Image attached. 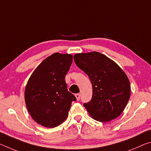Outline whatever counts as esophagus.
Listing matches in <instances>:
<instances>
[{"instance_id":"34e87169","label":"esophagus","mask_w":151,"mask_h":151,"mask_svg":"<svg viewBox=\"0 0 151 151\" xmlns=\"http://www.w3.org/2000/svg\"><path fill=\"white\" fill-rule=\"evenodd\" d=\"M75 97H76V100L77 101H79L80 100V97H81V95H80V94H75Z\"/></svg>"}]
</instances>
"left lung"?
Masks as SVG:
<instances>
[{"instance_id":"left-lung-1","label":"left lung","mask_w":151,"mask_h":151,"mask_svg":"<svg viewBox=\"0 0 151 151\" xmlns=\"http://www.w3.org/2000/svg\"><path fill=\"white\" fill-rule=\"evenodd\" d=\"M76 65L88 76L93 96L84 104L96 121L109 122L120 116L131 96V86L125 73L117 64L98 52L74 55Z\"/></svg>"}]
</instances>
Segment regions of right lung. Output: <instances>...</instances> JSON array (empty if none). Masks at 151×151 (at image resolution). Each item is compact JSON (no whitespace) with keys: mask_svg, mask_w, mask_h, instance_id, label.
Masks as SVG:
<instances>
[{"mask_svg":"<svg viewBox=\"0 0 151 151\" xmlns=\"http://www.w3.org/2000/svg\"><path fill=\"white\" fill-rule=\"evenodd\" d=\"M73 55L56 52L33 71L27 82L24 100L28 111L38 124L54 128L65 121L75 96L68 91L65 76Z\"/></svg>","mask_w":151,"mask_h":151,"instance_id":"obj_1","label":"right lung"}]
</instances>
